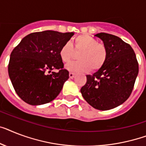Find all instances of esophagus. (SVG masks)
Segmentation results:
<instances>
[{"label":"esophagus","mask_w":146,"mask_h":146,"mask_svg":"<svg viewBox=\"0 0 146 146\" xmlns=\"http://www.w3.org/2000/svg\"><path fill=\"white\" fill-rule=\"evenodd\" d=\"M74 76H75V73H73V72H70L69 73V76L70 79H73V77H74Z\"/></svg>","instance_id":"esophagus-1"}]
</instances>
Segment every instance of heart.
I'll use <instances>...</instances> for the list:
<instances>
[{
	"mask_svg": "<svg viewBox=\"0 0 146 146\" xmlns=\"http://www.w3.org/2000/svg\"><path fill=\"white\" fill-rule=\"evenodd\" d=\"M79 53V61L67 65V68L71 71L85 72L98 70L106 63L108 57L106 46L89 35H80L74 40V48L70 42H66L60 49V57L64 64L72 61Z\"/></svg>",
	"mask_w": 146,
	"mask_h": 146,
	"instance_id": "b5f03b06",
	"label": "heart"
}]
</instances>
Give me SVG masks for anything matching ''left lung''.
I'll use <instances>...</instances> for the list:
<instances>
[{
  "mask_svg": "<svg viewBox=\"0 0 146 146\" xmlns=\"http://www.w3.org/2000/svg\"><path fill=\"white\" fill-rule=\"evenodd\" d=\"M95 36L106 46L107 60L98 72L86 76L87 82L80 92L92 107L109 110L128 99L138 75L139 64L132 47L118 36L106 33Z\"/></svg>",
  "mask_w": 146,
  "mask_h": 146,
  "instance_id": "obj_1",
  "label": "left lung"
}]
</instances>
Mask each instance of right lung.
<instances>
[{"mask_svg": "<svg viewBox=\"0 0 146 146\" xmlns=\"http://www.w3.org/2000/svg\"><path fill=\"white\" fill-rule=\"evenodd\" d=\"M74 33L54 31L35 32L25 36L10 54L8 73L14 89L22 100L37 106L58 95L69 72L64 69L60 49ZM58 69L57 73L52 72Z\"/></svg>", "mask_w": 146, "mask_h": 146, "instance_id": "obj_1", "label": "right lung"}]
</instances>
